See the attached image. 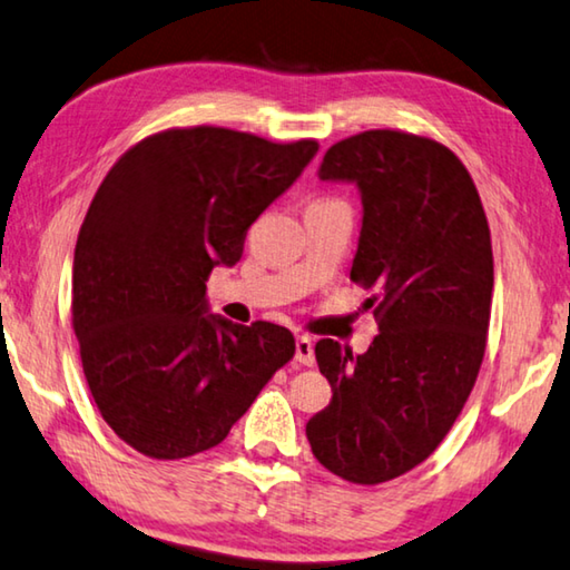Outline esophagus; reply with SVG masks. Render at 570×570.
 Segmentation results:
<instances>
[{"instance_id":"obj_1","label":"esophagus","mask_w":570,"mask_h":570,"mask_svg":"<svg viewBox=\"0 0 570 570\" xmlns=\"http://www.w3.org/2000/svg\"><path fill=\"white\" fill-rule=\"evenodd\" d=\"M295 358L305 366H311L315 362V354H313V341L308 336H297L295 338Z\"/></svg>"}]
</instances>
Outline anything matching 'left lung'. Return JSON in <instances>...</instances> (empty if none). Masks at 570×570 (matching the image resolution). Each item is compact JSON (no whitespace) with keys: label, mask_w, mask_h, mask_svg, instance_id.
Segmentation results:
<instances>
[{"label":"left lung","mask_w":570,"mask_h":570,"mask_svg":"<svg viewBox=\"0 0 570 570\" xmlns=\"http://www.w3.org/2000/svg\"><path fill=\"white\" fill-rule=\"evenodd\" d=\"M321 180L354 183L362 232L352 279L374 295L380 334L364 354L334 338L315 362L334 397L305 435L354 484L415 469L456 423L484 358L494 259L474 180L449 147L370 129L323 155Z\"/></svg>","instance_id":"1"}]
</instances>
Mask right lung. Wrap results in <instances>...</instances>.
I'll return each instance as SVG.
<instances>
[{
	"label": "right lung",
	"instance_id": "obj_1",
	"mask_svg": "<svg viewBox=\"0 0 570 570\" xmlns=\"http://www.w3.org/2000/svg\"><path fill=\"white\" fill-rule=\"evenodd\" d=\"M315 153L313 139L168 129L96 190L73 255V331L101 417L145 456L214 449L293 358L287 328L212 313L206 279L239 262L249 226Z\"/></svg>",
	"mask_w": 570,
	"mask_h": 570
}]
</instances>
